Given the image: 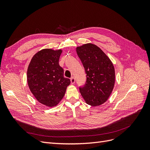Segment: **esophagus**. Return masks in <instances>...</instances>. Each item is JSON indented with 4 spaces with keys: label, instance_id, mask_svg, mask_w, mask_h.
Returning <instances> with one entry per match:
<instances>
[{
    "label": "esophagus",
    "instance_id": "1",
    "mask_svg": "<svg viewBox=\"0 0 150 150\" xmlns=\"http://www.w3.org/2000/svg\"><path fill=\"white\" fill-rule=\"evenodd\" d=\"M71 83L72 84H74L75 83V79L74 78H71Z\"/></svg>",
    "mask_w": 150,
    "mask_h": 150
}]
</instances>
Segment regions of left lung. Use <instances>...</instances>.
Returning a JSON list of instances; mask_svg holds the SVG:
<instances>
[{
    "mask_svg": "<svg viewBox=\"0 0 150 150\" xmlns=\"http://www.w3.org/2000/svg\"><path fill=\"white\" fill-rule=\"evenodd\" d=\"M86 71L87 80L79 88L85 102L91 106L105 103L115 86V71L112 62L96 45L87 43L76 49Z\"/></svg>",
    "mask_w": 150,
    "mask_h": 150,
    "instance_id": "1",
    "label": "left lung"
}]
</instances>
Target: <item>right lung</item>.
Here are the masks:
<instances>
[{
  "instance_id": "obj_1",
  "label": "right lung",
  "mask_w": 150,
  "mask_h": 150,
  "mask_svg": "<svg viewBox=\"0 0 150 150\" xmlns=\"http://www.w3.org/2000/svg\"><path fill=\"white\" fill-rule=\"evenodd\" d=\"M62 52V49L40 50L31 59L28 68L27 80L30 92L40 103L48 107L59 103L71 83L59 64Z\"/></svg>"
}]
</instances>
